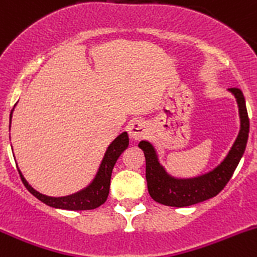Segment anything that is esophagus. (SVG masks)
<instances>
[{"label": "esophagus", "mask_w": 257, "mask_h": 257, "mask_svg": "<svg viewBox=\"0 0 257 257\" xmlns=\"http://www.w3.org/2000/svg\"><path fill=\"white\" fill-rule=\"evenodd\" d=\"M128 133L132 139L139 141V139L143 138L144 134H146V126H144V124L142 123V121H133V123L129 124Z\"/></svg>", "instance_id": "obj_1"}]
</instances>
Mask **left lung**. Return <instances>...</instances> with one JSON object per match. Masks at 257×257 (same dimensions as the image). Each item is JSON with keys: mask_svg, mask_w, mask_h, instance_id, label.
Returning <instances> with one entry per match:
<instances>
[{"mask_svg": "<svg viewBox=\"0 0 257 257\" xmlns=\"http://www.w3.org/2000/svg\"><path fill=\"white\" fill-rule=\"evenodd\" d=\"M228 90L235 95L240 111L241 129L237 139L227 157L213 171L195 177V178L177 179L167 174L163 167L159 164L154 148L151 143L142 141L138 144L146 157V178L148 192L156 202L172 207H186L215 197L227 184L245 152L248 138V120L245 96L238 88H230Z\"/></svg>", "mask_w": 257, "mask_h": 257, "instance_id": "obj_1", "label": "left lung"}]
</instances>
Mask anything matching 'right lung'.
Masks as SVG:
<instances>
[{
	"label": "right lung",
	"mask_w": 257,
	"mask_h": 257,
	"mask_svg": "<svg viewBox=\"0 0 257 257\" xmlns=\"http://www.w3.org/2000/svg\"><path fill=\"white\" fill-rule=\"evenodd\" d=\"M12 116V111L10 114V118ZM11 121V119H10ZM129 138L128 134L124 132L120 136L116 137L110 146L108 147L104 156L103 162H101L99 171L96 173L94 181L89 184L86 188L81 189V191L76 192L74 195L65 196V197H49L39 193L35 191L31 186L26 182L21 172L19 171L20 177H21L22 183L25 184L30 193L35 196L37 200L41 202L46 203L47 206H51L55 208H62V210H71V211H84V210H94V208L99 207L103 205L106 201L109 195V188H110V178L111 172H113L114 164H115L116 159L119 158L121 153L128 148Z\"/></svg>",
	"instance_id": "add662e5"
}]
</instances>
